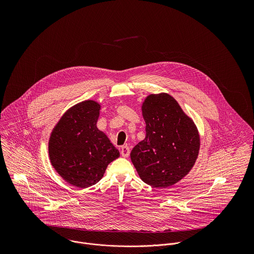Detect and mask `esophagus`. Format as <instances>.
<instances>
[{
    "label": "esophagus",
    "instance_id": "1",
    "mask_svg": "<svg viewBox=\"0 0 254 254\" xmlns=\"http://www.w3.org/2000/svg\"><path fill=\"white\" fill-rule=\"evenodd\" d=\"M129 154H130V148H129V146L123 145V146L121 147V155H122L123 157H128Z\"/></svg>",
    "mask_w": 254,
    "mask_h": 254
}]
</instances>
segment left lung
Segmentation results:
<instances>
[{
    "instance_id": "obj_1",
    "label": "left lung",
    "mask_w": 254,
    "mask_h": 254,
    "mask_svg": "<svg viewBox=\"0 0 254 254\" xmlns=\"http://www.w3.org/2000/svg\"><path fill=\"white\" fill-rule=\"evenodd\" d=\"M142 110L145 138L132 149L131 160L145 184L172 186L190 172L197 158V129L168 94L149 95Z\"/></svg>"
}]
</instances>
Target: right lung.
Returning <instances> with one entry per match:
<instances>
[{
  "label": "right lung",
  "mask_w": 254,
  "mask_h": 254,
  "mask_svg": "<svg viewBox=\"0 0 254 254\" xmlns=\"http://www.w3.org/2000/svg\"><path fill=\"white\" fill-rule=\"evenodd\" d=\"M100 105L85 101L68 109L54 128L49 155L56 171L78 188L100 181L109 163L119 157L118 149L97 128Z\"/></svg>",
  "instance_id": "right-lung-1"
}]
</instances>
